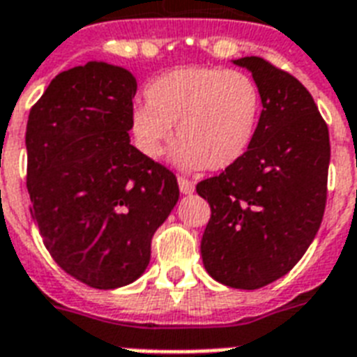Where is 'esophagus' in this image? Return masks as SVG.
Here are the masks:
<instances>
[{
  "mask_svg": "<svg viewBox=\"0 0 357 357\" xmlns=\"http://www.w3.org/2000/svg\"><path fill=\"white\" fill-rule=\"evenodd\" d=\"M178 190H181L182 195H190V193H193L195 186H193L192 181H186V178H178Z\"/></svg>",
  "mask_w": 357,
  "mask_h": 357,
  "instance_id": "1",
  "label": "esophagus"
}]
</instances>
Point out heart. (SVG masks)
Instances as JSON below:
<instances>
[{
	"label": "heart",
	"mask_w": 357,
	"mask_h": 357,
	"mask_svg": "<svg viewBox=\"0 0 357 357\" xmlns=\"http://www.w3.org/2000/svg\"><path fill=\"white\" fill-rule=\"evenodd\" d=\"M145 106L130 113L132 141L145 158L158 160L173 139L171 162L181 171H222L244 158L261 121L255 79L238 70L182 66L145 87Z\"/></svg>",
	"instance_id": "1"
}]
</instances>
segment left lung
<instances>
[{"label": "left lung", "mask_w": 357, "mask_h": 357, "mask_svg": "<svg viewBox=\"0 0 357 357\" xmlns=\"http://www.w3.org/2000/svg\"><path fill=\"white\" fill-rule=\"evenodd\" d=\"M233 63L261 89V121L244 158L197 184L212 210L201 255L216 281L255 291L291 272L314 240L324 216L330 134L294 76L262 57Z\"/></svg>", "instance_id": "left-lung-1"}]
</instances>
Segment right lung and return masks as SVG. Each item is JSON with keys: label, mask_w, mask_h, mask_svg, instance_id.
I'll use <instances>...</instances> for the list:
<instances>
[{"label": "right lung", "mask_w": 357, "mask_h": 357, "mask_svg": "<svg viewBox=\"0 0 357 357\" xmlns=\"http://www.w3.org/2000/svg\"><path fill=\"white\" fill-rule=\"evenodd\" d=\"M137 82L89 61L57 74L27 121V192L46 250L93 289L145 272L151 240L178 201L167 167L130 143Z\"/></svg>", "instance_id": "obj_1"}]
</instances>
